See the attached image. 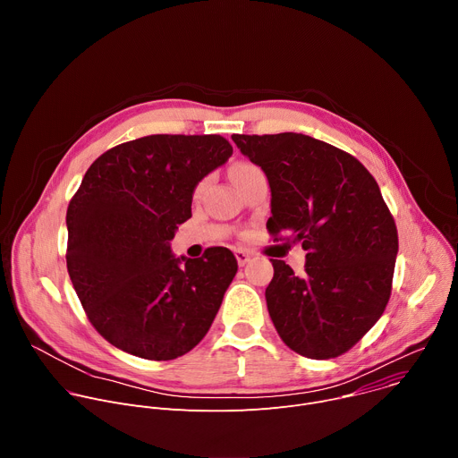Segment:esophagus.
Masks as SVG:
<instances>
[{
    "instance_id": "34e87169",
    "label": "esophagus",
    "mask_w": 458,
    "mask_h": 458,
    "mask_svg": "<svg viewBox=\"0 0 458 458\" xmlns=\"http://www.w3.org/2000/svg\"><path fill=\"white\" fill-rule=\"evenodd\" d=\"M235 257H237V263H239V267H244V265H248L250 263V253L246 251V250H242V248H237L235 250Z\"/></svg>"
}]
</instances>
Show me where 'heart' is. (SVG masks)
Wrapping results in <instances>:
<instances>
[{"instance_id": "1", "label": "heart", "mask_w": 458, "mask_h": 458, "mask_svg": "<svg viewBox=\"0 0 458 458\" xmlns=\"http://www.w3.org/2000/svg\"><path fill=\"white\" fill-rule=\"evenodd\" d=\"M255 168H257V166L251 165V163H248V161H239V163H235V165L232 166V179L235 181L237 177H241V175H244V174H248V172H251V170H255ZM203 188H205V182H199L198 188H195V195H199V193L203 191Z\"/></svg>"}]
</instances>
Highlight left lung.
<instances>
[{"label":"left lung","instance_id":"obj_1","mask_svg":"<svg viewBox=\"0 0 458 458\" xmlns=\"http://www.w3.org/2000/svg\"><path fill=\"white\" fill-rule=\"evenodd\" d=\"M232 140L268 177L274 241L306 250L302 277L270 259L267 304L279 337L308 359L346 353L380 318L394 283L399 235L377 181L352 154L304 134Z\"/></svg>","mask_w":458,"mask_h":458}]
</instances>
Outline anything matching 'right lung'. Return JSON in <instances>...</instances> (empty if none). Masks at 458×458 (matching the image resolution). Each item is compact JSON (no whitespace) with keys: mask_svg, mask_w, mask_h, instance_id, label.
<instances>
[{"mask_svg":"<svg viewBox=\"0 0 458 458\" xmlns=\"http://www.w3.org/2000/svg\"><path fill=\"white\" fill-rule=\"evenodd\" d=\"M232 152L217 134H156L106 150L87 170L67 210V270L112 346L172 360L208 334L237 259L223 246L175 259L168 242L191 217L195 184Z\"/></svg>","mask_w":458,"mask_h":458,"instance_id":"obj_1","label":"right lung"}]
</instances>
